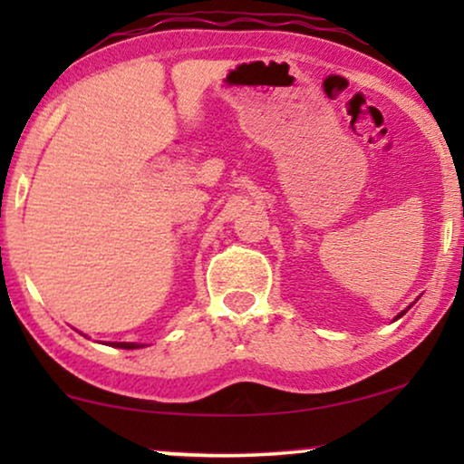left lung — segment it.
Masks as SVG:
<instances>
[{
    "label": "left lung",
    "mask_w": 464,
    "mask_h": 464,
    "mask_svg": "<svg viewBox=\"0 0 464 464\" xmlns=\"http://www.w3.org/2000/svg\"><path fill=\"white\" fill-rule=\"evenodd\" d=\"M410 308H411V304H410V306H408V308H405V310H401V313H399V314L395 316V321H397V319H401V316H403L405 313H408V310H410Z\"/></svg>",
    "instance_id": "left-lung-1"
}]
</instances>
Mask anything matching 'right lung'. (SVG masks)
<instances>
[{"mask_svg": "<svg viewBox=\"0 0 464 464\" xmlns=\"http://www.w3.org/2000/svg\"><path fill=\"white\" fill-rule=\"evenodd\" d=\"M110 346L124 348V351H132V348H143V346H148V344H137V342H110Z\"/></svg>", "mask_w": 464, "mask_h": 464, "instance_id": "obj_1", "label": "right lung"}]
</instances>
